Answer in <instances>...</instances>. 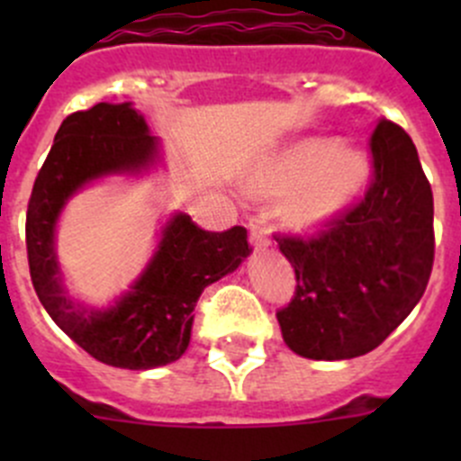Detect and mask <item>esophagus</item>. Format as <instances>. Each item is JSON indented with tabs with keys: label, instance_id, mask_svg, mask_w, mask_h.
Listing matches in <instances>:
<instances>
[{
	"label": "esophagus",
	"instance_id": "34e87169",
	"mask_svg": "<svg viewBox=\"0 0 461 461\" xmlns=\"http://www.w3.org/2000/svg\"><path fill=\"white\" fill-rule=\"evenodd\" d=\"M249 239L254 248H265L269 243V230L263 218H252L249 221Z\"/></svg>",
	"mask_w": 461,
	"mask_h": 461
}]
</instances>
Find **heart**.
Listing matches in <instances>:
<instances>
[{
    "label": "heart",
    "mask_w": 461,
    "mask_h": 461,
    "mask_svg": "<svg viewBox=\"0 0 461 461\" xmlns=\"http://www.w3.org/2000/svg\"><path fill=\"white\" fill-rule=\"evenodd\" d=\"M370 162L359 149L325 138H305L278 153L276 160L257 176L252 192L285 196L287 218L299 230H317L341 216L366 187Z\"/></svg>",
    "instance_id": "heart-1"
}]
</instances>
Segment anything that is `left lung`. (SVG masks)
Instances as JSON below:
<instances>
[{
	"label": "left lung",
	"instance_id": "1",
	"mask_svg": "<svg viewBox=\"0 0 461 461\" xmlns=\"http://www.w3.org/2000/svg\"><path fill=\"white\" fill-rule=\"evenodd\" d=\"M364 196L310 236L274 234L296 274L276 312L290 350L339 361L375 350L424 296L435 260L432 189L411 136L381 118Z\"/></svg>",
	"mask_w": 461,
	"mask_h": 461
}]
</instances>
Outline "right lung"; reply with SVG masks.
<instances>
[{"label":"right lung","mask_w":461,"mask_h":461,"mask_svg":"<svg viewBox=\"0 0 461 461\" xmlns=\"http://www.w3.org/2000/svg\"><path fill=\"white\" fill-rule=\"evenodd\" d=\"M156 158V138L129 102L67 115L32 185L26 212L31 281L50 319L82 350L115 368L149 370L180 359L192 339L194 308L209 283L252 252L248 230L207 231L185 213L171 218L160 248L127 296L109 310H85L59 283L53 230L64 203L88 180L138 171Z\"/></svg>","instance_id":"right-lung-1"}]
</instances>
